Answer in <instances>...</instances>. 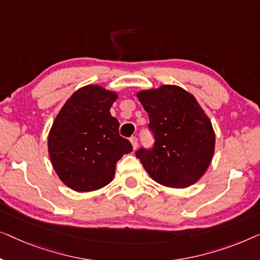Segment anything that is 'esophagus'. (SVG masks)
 I'll use <instances>...</instances> for the list:
<instances>
[{
    "mask_svg": "<svg viewBox=\"0 0 260 260\" xmlns=\"http://www.w3.org/2000/svg\"><path fill=\"white\" fill-rule=\"evenodd\" d=\"M129 140H131L132 146H133V148L137 149V147H138V139H137V137H132Z\"/></svg>",
    "mask_w": 260,
    "mask_h": 260,
    "instance_id": "1",
    "label": "esophagus"
}]
</instances>
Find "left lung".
I'll return each mask as SVG.
<instances>
[{
	"label": "left lung",
	"instance_id": "obj_1",
	"mask_svg": "<svg viewBox=\"0 0 260 260\" xmlns=\"http://www.w3.org/2000/svg\"><path fill=\"white\" fill-rule=\"evenodd\" d=\"M137 96L155 138L153 149L140 148L135 154L146 172L166 187L196 184L213 158L215 134L194 95L179 86L162 85L140 90Z\"/></svg>",
	"mask_w": 260,
	"mask_h": 260
}]
</instances>
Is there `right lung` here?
I'll use <instances>...</instances> for the list:
<instances>
[{"instance_id": "obj_1", "label": "right lung", "mask_w": 260, "mask_h": 260, "mask_svg": "<svg viewBox=\"0 0 260 260\" xmlns=\"http://www.w3.org/2000/svg\"><path fill=\"white\" fill-rule=\"evenodd\" d=\"M118 98L114 90L87 85L71 95L54 120L49 158L57 177L73 191L105 187L114 178L118 160L133 151L109 112Z\"/></svg>"}]
</instances>
